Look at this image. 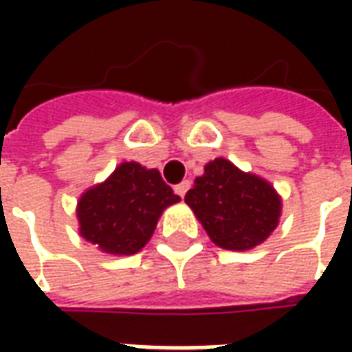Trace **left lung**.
I'll return each mask as SVG.
<instances>
[{
	"label": "left lung",
	"mask_w": 352,
	"mask_h": 352,
	"mask_svg": "<svg viewBox=\"0 0 352 352\" xmlns=\"http://www.w3.org/2000/svg\"><path fill=\"white\" fill-rule=\"evenodd\" d=\"M177 201L158 169L122 162L105 183L82 194L80 236L111 254H135L153 237L162 211Z\"/></svg>",
	"instance_id": "8db88e82"
}]
</instances>
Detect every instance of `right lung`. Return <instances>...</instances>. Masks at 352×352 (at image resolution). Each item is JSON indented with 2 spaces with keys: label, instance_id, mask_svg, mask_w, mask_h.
Wrapping results in <instances>:
<instances>
[{
  "label": "right lung",
  "instance_id": "add662e5",
  "mask_svg": "<svg viewBox=\"0 0 352 352\" xmlns=\"http://www.w3.org/2000/svg\"><path fill=\"white\" fill-rule=\"evenodd\" d=\"M184 201L211 241L230 251H247L262 243L280 214L279 198L270 184L245 175L222 158L207 166Z\"/></svg>",
  "mask_w": 352,
  "mask_h": 352
}]
</instances>
